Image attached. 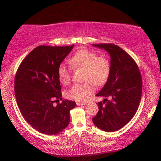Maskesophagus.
Masks as SVG:
<instances>
[{"instance_id": "34e87169", "label": "esophagus", "mask_w": 161, "mask_h": 161, "mask_svg": "<svg viewBox=\"0 0 161 161\" xmlns=\"http://www.w3.org/2000/svg\"><path fill=\"white\" fill-rule=\"evenodd\" d=\"M77 105H87L86 103H81V102H76Z\"/></svg>"}]
</instances>
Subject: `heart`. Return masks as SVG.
I'll use <instances>...</instances> for the list:
<instances>
[{
	"mask_svg": "<svg viewBox=\"0 0 161 161\" xmlns=\"http://www.w3.org/2000/svg\"><path fill=\"white\" fill-rule=\"evenodd\" d=\"M72 69H84L85 80L92 81L97 85H102L109 76L110 64L106 56H99L97 53L86 49L77 52L69 60ZM58 75L61 83L69 84L71 80L70 67L62 62L58 66ZM95 91L91 82L82 84H76L65 92L67 99L79 102L86 101Z\"/></svg>",
	"mask_w": 161,
	"mask_h": 161,
	"instance_id": "heart-1",
	"label": "heart"
}]
</instances>
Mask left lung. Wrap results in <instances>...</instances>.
I'll use <instances>...</instances> for the list:
<instances>
[{"mask_svg":"<svg viewBox=\"0 0 161 161\" xmlns=\"http://www.w3.org/2000/svg\"><path fill=\"white\" fill-rule=\"evenodd\" d=\"M92 46L104 49L111 58L108 80L96 95L105 99L97 103L99 111L92 120L100 130L112 132L123 128L136 113L142 96V77L133 58L120 47L112 43Z\"/></svg>","mask_w":161,"mask_h":161,"instance_id":"obj_1","label":"left lung"}]
</instances>
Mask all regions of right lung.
I'll use <instances>...</instances> for the list:
<instances>
[{
    "label": "right lung",
    "mask_w": 161,
    "mask_h": 161,
    "mask_svg": "<svg viewBox=\"0 0 161 161\" xmlns=\"http://www.w3.org/2000/svg\"><path fill=\"white\" fill-rule=\"evenodd\" d=\"M69 46H40L25 58L14 79V94L24 119L42 134L53 135L65 129L70 122V111L76 103L62 100L58 66L69 54Z\"/></svg>",
    "instance_id": "right-lung-1"
}]
</instances>
